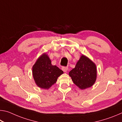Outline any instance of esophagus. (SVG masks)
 Masks as SVG:
<instances>
[{
  "label": "esophagus",
  "mask_w": 122,
  "mask_h": 122,
  "mask_svg": "<svg viewBox=\"0 0 122 122\" xmlns=\"http://www.w3.org/2000/svg\"><path fill=\"white\" fill-rule=\"evenodd\" d=\"M68 67H63L62 68V70L64 71V72H67L68 71Z\"/></svg>",
  "instance_id": "34e87169"
}]
</instances>
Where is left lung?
Instances as JSON below:
<instances>
[{
    "label": "left lung",
    "mask_w": 122,
    "mask_h": 122,
    "mask_svg": "<svg viewBox=\"0 0 122 122\" xmlns=\"http://www.w3.org/2000/svg\"><path fill=\"white\" fill-rule=\"evenodd\" d=\"M69 75L75 85L81 89H85L92 86L96 81V66L88 57L82 55Z\"/></svg>",
    "instance_id": "left-lung-1"
}]
</instances>
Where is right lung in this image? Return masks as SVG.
Here are the masks:
<instances>
[{
	"label": "right lung",
	"instance_id": "obj_1",
	"mask_svg": "<svg viewBox=\"0 0 122 122\" xmlns=\"http://www.w3.org/2000/svg\"><path fill=\"white\" fill-rule=\"evenodd\" d=\"M35 82L39 87L48 89L56 83L57 78L63 71L56 66H53L46 53L39 57L32 67Z\"/></svg>",
	"mask_w": 122,
	"mask_h": 122
}]
</instances>
